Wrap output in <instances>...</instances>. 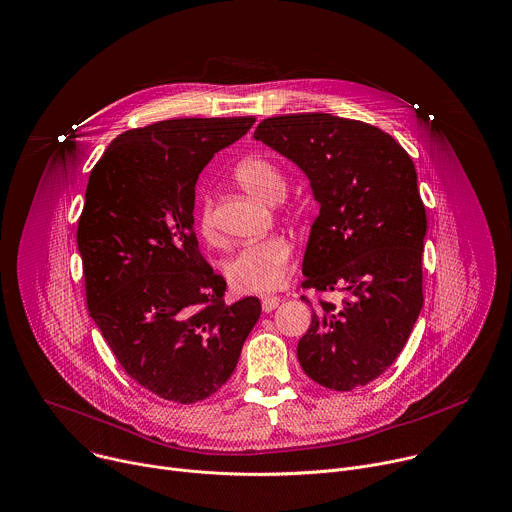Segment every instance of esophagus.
Masks as SVG:
<instances>
[{
	"label": "esophagus",
	"instance_id": "1",
	"mask_svg": "<svg viewBox=\"0 0 512 512\" xmlns=\"http://www.w3.org/2000/svg\"><path fill=\"white\" fill-rule=\"evenodd\" d=\"M278 304H280V298H278V296L262 298V311H264V313H272Z\"/></svg>",
	"mask_w": 512,
	"mask_h": 512
}]
</instances>
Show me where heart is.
<instances>
[{"label": "heart", "instance_id": "obj_1", "mask_svg": "<svg viewBox=\"0 0 512 512\" xmlns=\"http://www.w3.org/2000/svg\"><path fill=\"white\" fill-rule=\"evenodd\" d=\"M238 183L258 201L272 203L284 191V177L276 165L266 159H248L236 169ZM199 232L206 240L216 238V224L212 218L210 203L199 214ZM292 248L286 238L272 236L252 246L242 248L224 266L228 280L244 292H268L276 288L290 264Z\"/></svg>", "mask_w": 512, "mask_h": 512}]
</instances>
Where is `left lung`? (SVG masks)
<instances>
[{"label":"left lung","mask_w":512,"mask_h":512,"mask_svg":"<svg viewBox=\"0 0 512 512\" xmlns=\"http://www.w3.org/2000/svg\"><path fill=\"white\" fill-rule=\"evenodd\" d=\"M254 139L309 177L321 208L302 288L343 294L313 311L298 363L327 389L363 387L397 359L424 306L428 220L416 165L381 129L327 113L264 119Z\"/></svg>","instance_id":"1"}]
</instances>
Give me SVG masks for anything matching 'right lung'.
<instances>
[{"mask_svg": "<svg viewBox=\"0 0 512 512\" xmlns=\"http://www.w3.org/2000/svg\"><path fill=\"white\" fill-rule=\"evenodd\" d=\"M254 117L171 119L119 135L94 165L78 220L88 313L141 387L195 403L234 373L260 300L226 280L193 232L195 183Z\"/></svg>", "mask_w": 512, "mask_h": 512, "instance_id": "1", "label": "right lung"}]
</instances>
